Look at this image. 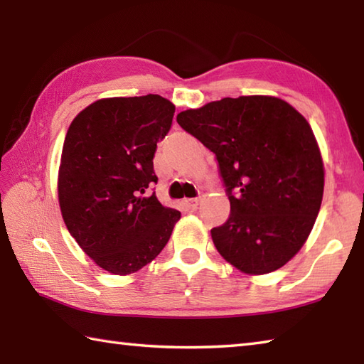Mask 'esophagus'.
<instances>
[{"label": "esophagus", "instance_id": "esophagus-1", "mask_svg": "<svg viewBox=\"0 0 364 364\" xmlns=\"http://www.w3.org/2000/svg\"><path fill=\"white\" fill-rule=\"evenodd\" d=\"M183 205H184V208H186V210H197V206H198V198H186L183 202Z\"/></svg>", "mask_w": 364, "mask_h": 364}]
</instances>
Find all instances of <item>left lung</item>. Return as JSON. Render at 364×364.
I'll use <instances>...</instances> for the list:
<instances>
[{
  "label": "left lung",
  "instance_id": "1",
  "mask_svg": "<svg viewBox=\"0 0 364 364\" xmlns=\"http://www.w3.org/2000/svg\"><path fill=\"white\" fill-rule=\"evenodd\" d=\"M215 154L230 218L211 230L215 249L245 274L284 266L310 236L323 164L310 123L280 98H222L176 115Z\"/></svg>",
  "mask_w": 364,
  "mask_h": 364
}]
</instances>
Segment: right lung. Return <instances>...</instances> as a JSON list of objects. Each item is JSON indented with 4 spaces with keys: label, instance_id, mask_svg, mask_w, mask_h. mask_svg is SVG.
<instances>
[{
    "label": "right lung",
    "instance_id": "right-lung-1",
    "mask_svg": "<svg viewBox=\"0 0 364 364\" xmlns=\"http://www.w3.org/2000/svg\"><path fill=\"white\" fill-rule=\"evenodd\" d=\"M175 106L159 95L114 97L73 119L60 156L58 194L67 230L97 264L128 275L164 249L181 213L146 194L158 176L156 144Z\"/></svg>",
    "mask_w": 364,
    "mask_h": 364
}]
</instances>
